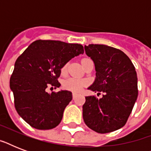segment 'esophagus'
<instances>
[{"label":"esophagus","instance_id":"obj_1","mask_svg":"<svg viewBox=\"0 0 151 151\" xmlns=\"http://www.w3.org/2000/svg\"><path fill=\"white\" fill-rule=\"evenodd\" d=\"M72 95H73V99H75V97L77 96V95L78 94H77V92H73V94Z\"/></svg>","mask_w":151,"mask_h":151}]
</instances>
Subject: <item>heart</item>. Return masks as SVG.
I'll use <instances>...</instances> for the list:
<instances>
[{
  "instance_id": "heart-1",
  "label": "heart",
  "mask_w": 151,
  "mask_h": 151,
  "mask_svg": "<svg viewBox=\"0 0 151 151\" xmlns=\"http://www.w3.org/2000/svg\"><path fill=\"white\" fill-rule=\"evenodd\" d=\"M82 59V60H83ZM66 65L62 68V73H64L66 70ZM87 84V81L85 80H81V79H78V78H70L68 79H66L64 81L63 86L65 88L70 91H73V92H78L85 85Z\"/></svg>"
}]
</instances>
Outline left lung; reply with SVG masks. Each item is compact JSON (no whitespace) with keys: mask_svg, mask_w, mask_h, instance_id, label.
Instances as JSON below:
<instances>
[{"mask_svg":"<svg viewBox=\"0 0 151 151\" xmlns=\"http://www.w3.org/2000/svg\"><path fill=\"white\" fill-rule=\"evenodd\" d=\"M94 62L96 78L88 89L103 92L100 99L89 96L83 105V119L98 133H108L124 126L138 96L137 74L122 51L104 45L85 46Z\"/></svg>","mask_w":151,"mask_h":151,"instance_id":"obj_1","label":"left lung"}]
</instances>
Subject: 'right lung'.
Here are the masks:
<instances>
[{
	"instance_id": "add662e5",
	"label": "right lung",
	"mask_w": 151,
	"mask_h": 151,
	"mask_svg": "<svg viewBox=\"0 0 151 151\" xmlns=\"http://www.w3.org/2000/svg\"><path fill=\"white\" fill-rule=\"evenodd\" d=\"M84 53L79 44L38 40L19 56L10 78L15 110L34 129H52L61 122L63 111L72 100V92L48 93V86L59 88L61 69L72 58Z\"/></svg>"
}]
</instances>
